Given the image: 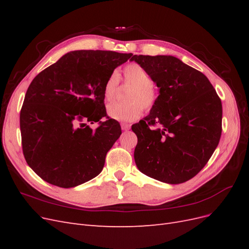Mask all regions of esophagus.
Here are the masks:
<instances>
[{
  "label": "esophagus",
  "instance_id": "obj_1",
  "mask_svg": "<svg viewBox=\"0 0 249 249\" xmlns=\"http://www.w3.org/2000/svg\"><path fill=\"white\" fill-rule=\"evenodd\" d=\"M120 125H122V129L124 130V131H127V130H129L130 129V124H125V123H123L122 124H120Z\"/></svg>",
  "mask_w": 249,
  "mask_h": 249
}]
</instances>
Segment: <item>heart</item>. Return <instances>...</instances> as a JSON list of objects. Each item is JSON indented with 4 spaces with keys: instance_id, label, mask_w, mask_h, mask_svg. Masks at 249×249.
<instances>
[{
    "instance_id": "obj_1",
    "label": "heart",
    "mask_w": 249,
    "mask_h": 249,
    "mask_svg": "<svg viewBox=\"0 0 249 249\" xmlns=\"http://www.w3.org/2000/svg\"><path fill=\"white\" fill-rule=\"evenodd\" d=\"M124 79L132 85L127 94L129 103H113L107 108L108 115L120 122H132L137 119L143 109H153L158 101V91L152 83L149 73L137 63H130L124 67ZM119 84V76L112 72L104 84V97L107 102L114 100Z\"/></svg>"
}]
</instances>
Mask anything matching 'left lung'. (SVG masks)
I'll return each instance as SVG.
<instances>
[{
    "label": "left lung",
    "instance_id": "left-lung-1",
    "mask_svg": "<svg viewBox=\"0 0 249 249\" xmlns=\"http://www.w3.org/2000/svg\"><path fill=\"white\" fill-rule=\"evenodd\" d=\"M160 88L149 115L132 125L138 169L167 184L187 182L205 167L219 143L222 105L202 72L173 56L134 55Z\"/></svg>",
    "mask_w": 249,
    "mask_h": 249
}]
</instances>
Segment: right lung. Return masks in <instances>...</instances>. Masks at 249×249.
I'll return each instance as SVG.
<instances>
[{
    "instance_id": "1",
    "label": "right lung",
    "mask_w": 249,
    "mask_h": 249,
    "mask_svg": "<svg viewBox=\"0 0 249 249\" xmlns=\"http://www.w3.org/2000/svg\"><path fill=\"white\" fill-rule=\"evenodd\" d=\"M132 57L131 53L73 51L33 79L19 115L21 146L28 165L43 180L71 188L100 175L122 134L119 123L107 115L104 84ZM88 122L99 126L92 130Z\"/></svg>"
}]
</instances>
